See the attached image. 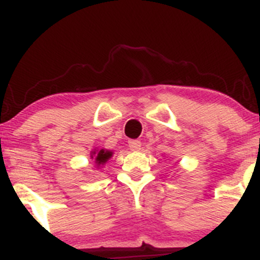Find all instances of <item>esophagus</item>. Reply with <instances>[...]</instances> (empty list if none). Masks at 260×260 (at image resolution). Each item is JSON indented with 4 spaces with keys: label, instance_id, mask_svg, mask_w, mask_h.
<instances>
[{
    "label": "esophagus",
    "instance_id": "1",
    "mask_svg": "<svg viewBox=\"0 0 260 260\" xmlns=\"http://www.w3.org/2000/svg\"><path fill=\"white\" fill-rule=\"evenodd\" d=\"M128 147L132 151H138L140 147H142V143L139 142V140H129L128 142Z\"/></svg>",
    "mask_w": 260,
    "mask_h": 260
}]
</instances>
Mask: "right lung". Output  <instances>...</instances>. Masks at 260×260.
Listing matches in <instances>:
<instances>
[{"instance_id": "obj_1", "label": "right lung", "mask_w": 260, "mask_h": 260, "mask_svg": "<svg viewBox=\"0 0 260 260\" xmlns=\"http://www.w3.org/2000/svg\"><path fill=\"white\" fill-rule=\"evenodd\" d=\"M112 151L110 150H105V149H101L99 151H92V154L94 155V157L92 156L91 159H95L94 162L96 164V166H101L106 162L110 157L112 156Z\"/></svg>"}]
</instances>
